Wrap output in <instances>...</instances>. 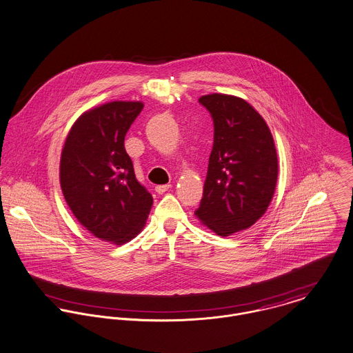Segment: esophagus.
Instances as JSON below:
<instances>
[{"instance_id":"obj_1","label":"esophagus","mask_w":353,"mask_h":353,"mask_svg":"<svg viewBox=\"0 0 353 353\" xmlns=\"http://www.w3.org/2000/svg\"><path fill=\"white\" fill-rule=\"evenodd\" d=\"M170 188H171L170 183H167V185H158V186L155 188V192H158V194H163V192H167Z\"/></svg>"}]
</instances>
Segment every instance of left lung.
Instances as JSON below:
<instances>
[{
	"label": "left lung",
	"instance_id": "left-lung-1",
	"mask_svg": "<svg viewBox=\"0 0 353 353\" xmlns=\"http://www.w3.org/2000/svg\"><path fill=\"white\" fill-rule=\"evenodd\" d=\"M198 101L212 116L214 141L195 216L219 236H229L265 213L278 179L276 150L265 121L247 101L226 94Z\"/></svg>",
	"mask_w": 353,
	"mask_h": 353
}]
</instances>
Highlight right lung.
<instances>
[{
    "instance_id": "add662e5",
    "label": "right lung",
    "mask_w": 353,
    "mask_h": 353,
    "mask_svg": "<svg viewBox=\"0 0 353 353\" xmlns=\"http://www.w3.org/2000/svg\"><path fill=\"white\" fill-rule=\"evenodd\" d=\"M141 109V102L114 101L86 112L70 130L61 158V186L72 214L114 244L133 239L152 206L124 147Z\"/></svg>"
}]
</instances>
